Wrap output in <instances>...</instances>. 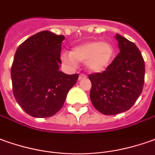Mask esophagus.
<instances>
[{"label":"esophagus","instance_id":"obj_1","mask_svg":"<svg viewBox=\"0 0 155 155\" xmlns=\"http://www.w3.org/2000/svg\"><path fill=\"white\" fill-rule=\"evenodd\" d=\"M87 78V76L85 75V74H80L79 77H78V79L82 80L84 79V78Z\"/></svg>","mask_w":155,"mask_h":155}]
</instances>
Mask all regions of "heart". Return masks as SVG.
I'll return each mask as SVG.
<instances>
[{
	"label": "heart",
	"instance_id": "obj_1",
	"mask_svg": "<svg viewBox=\"0 0 155 155\" xmlns=\"http://www.w3.org/2000/svg\"><path fill=\"white\" fill-rule=\"evenodd\" d=\"M114 54L111 45L100 41H90L64 52L61 60L68 66L74 67L78 61H86V67L93 72L104 71L110 62Z\"/></svg>",
	"mask_w": 155,
	"mask_h": 155
}]
</instances>
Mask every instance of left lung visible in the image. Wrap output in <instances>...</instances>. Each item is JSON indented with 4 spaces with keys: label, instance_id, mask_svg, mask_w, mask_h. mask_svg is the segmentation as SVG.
Listing matches in <instances>:
<instances>
[{
    "label": "left lung",
    "instance_id": "obj_1",
    "mask_svg": "<svg viewBox=\"0 0 155 155\" xmlns=\"http://www.w3.org/2000/svg\"><path fill=\"white\" fill-rule=\"evenodd\" d=\"M116 39L120 53L105 71L88 75L92 104L108 116L128 110L140 96L144 84L145 65L140 51L118 34Z\"/></svg>",
    "mask_w": 155,
    "mask_h": 155
}]
</instances>
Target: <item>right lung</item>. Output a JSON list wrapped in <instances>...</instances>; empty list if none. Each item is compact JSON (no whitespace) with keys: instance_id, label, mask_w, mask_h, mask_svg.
<instances>
[{"instance_id":"right-lung-1","label":"right lung","mask_w":155,"mask_h":155,"mask_svg":"<svg viewBox=\"0 0 155 155\" xmlns=\"http://www.w3.org/2000/svg\"><path fill=\"white\" fill-rule=\"evenodd\" d=\"M63 35L42 31L17 49L11 69L12 91L22 109L34 117H50L63 106L78 74L59 71Z\"/></svg>"}]
</instances>
